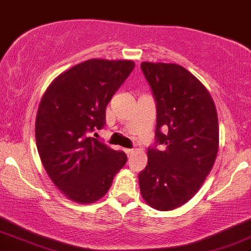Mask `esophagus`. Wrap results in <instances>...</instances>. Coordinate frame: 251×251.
I'll list each match as a JSON object with an SVG mask.
<instances>
[{
  "label": "esophagus",
  "instance_id": "34e87169",
  "mask_svg": "<svg viewBox=\"0 0 251 251\" xmlns=\"http://www.w3.org/2000/svg\"><path fill=\"white\" fill-rule=\"evenodd\" d=\"M125 152H126V154H127L128 157H129V155H132V154L134 153V150L133 149H126Z\"/></svg>",
  "mask_w": 251,
  "mask_h": 251
}]
</instances>
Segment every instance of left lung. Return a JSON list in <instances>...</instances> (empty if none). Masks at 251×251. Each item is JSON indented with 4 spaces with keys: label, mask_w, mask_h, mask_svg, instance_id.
<instances>
[{
    "label": "left lung",
    "mask_w": 251,
    "mask_h": 251,
    "mask_svg": "<svg viewBox=\"0 0 251 251\" xmlns=\"http://www.w3.org/2000/svg\"><path fill=\"white\" fill-rule=\"evenodd\" d=\"M140 68L157 106L155 142L138 175L140 192L150 206L169 211L191 200L214 166L217 112L208 89L181 66L143 62Z\"/></svg>",
    "instance_id": "obj_1"
}]
</instances>
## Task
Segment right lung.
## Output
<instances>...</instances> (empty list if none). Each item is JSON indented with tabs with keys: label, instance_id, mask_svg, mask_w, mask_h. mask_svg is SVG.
<instances>
[{
	"label": "right lung",
	"instance_id": "obj_1",
	"mask_svg": "<svg viewBox=\"0 0 251 251\" xmlns=\"http://www.w3.org/2000/svg\"><path fill=\"white\" fill-rule=\"evenodd\" d=\"M134 68L129 60L92 59L60 74L40 101L36 146L57 189L77 203L106 195L127 162L125 152L91 137L106 124V107Z\"/></svg>",
	"mask_w": 251,
	"mask_h": 251
}]
</instances>
